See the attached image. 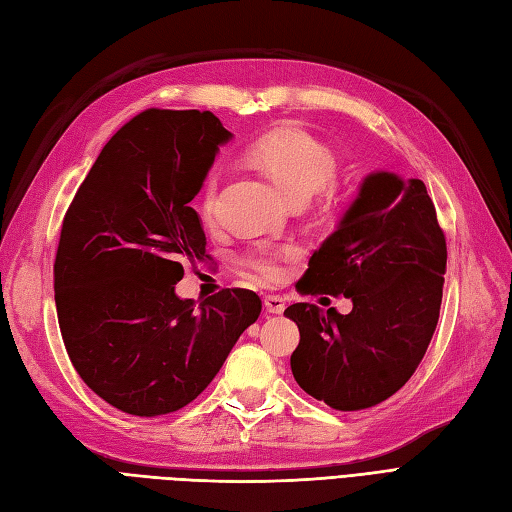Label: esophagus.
<instances>
[{"instance_id": "1", "label": "esophagus", "mask_w": 512, "mask_h": 512, "mask_svg": "<svg viewBox=\"0 0 512 512\" xmlns=\"http://www.w3.org/2000/svg\"><path fill=\"white\" fill-rule=\"evenodd\" d=\"M264 305H266V311L268 313H283L285 311V300L281 296H274V294H268L264 298Z\"/></svg>"}]
</instances>
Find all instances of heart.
<instances>
[{
    "instance_id": "heart-1",
    "label": "heart",
    "mask_w": 512,
    "mask_h": 512,
    "mask_svg": "<svg viewBox=\"0 0 512 512\" xmlns=\"http://www.w3.org/2000/svg\"><path fill=\"white\" fill-rule=\"evenodd\" d=\"M251 162L277 183L290 201H309L326 190L337 177L335 155L305 129L283 127L255 140L248 149ZM218 173H209L199 192V212L212 220L218 199ZM290 248H257L244 255V268L264 281H277L283 274V257Z\"/></svg>"
}]
</instances>
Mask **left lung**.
Returning a JSON list of instances; mask_svg holds the SVG:
<instances>
[{"mask_svg": "<svg viewBox=\"0 0 512 512\" xmlns=\"http://www.w3.org/2000/svg\"><path fill=\"white\" fill-rule=\"evenodd\" d=\"M445 235L422 179L378 170L363 179L337 229L309 259L300 294L352 300V311L296 303L292 374L309 396L361 411L393 396L417 370L437 329Z\"/></svg>", "mask_w": 512, "mask_h": 512, "instance_id": "8db88e82", "label": "left lung"}]
</instances>
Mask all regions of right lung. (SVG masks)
Here are the masks:
<instances>
[{
    "mask_svg": "<svg viewBox=\"0 0 512 512\" xmlns=\"http://www.w3.org/2000/svg\"><path fill=\"white\" fill-rule=\"evenodd\" d=\"M229 140L212 112L144 110L101 149L62 220L54 290L64 346L82 381L123 413L190 404L261 313L242 287L201 305L175 294L183 261L205 257L190 201Z\"/></svg>",
    "mask_w": 512,
    "mask_h": 512,
    "instance_id": "right-lung-1",
    "label": "right lung"
}]
</instances>
